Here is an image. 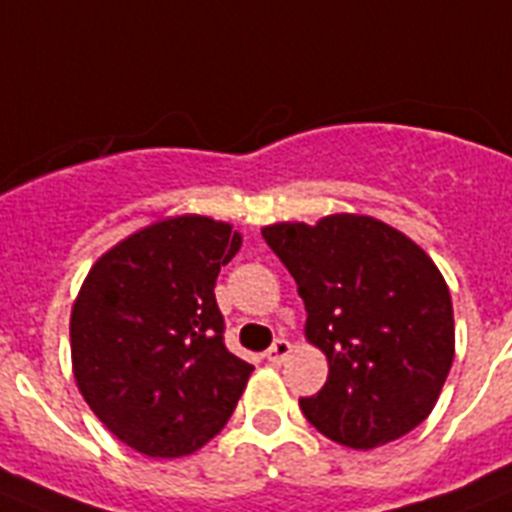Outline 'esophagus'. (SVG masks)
<instances>
[{"mask_svg": "<svg viewBox=\"0 0 512 512\" xmlns=\"http://www.w3.org/2000/svg\"><path fill=\"white\" fill-rule=\"evenodd\" d=\"M289 355H292V344L286 342V339H276V342L270 344V350L265 352L268 363H284Z\"/></svg>", "mask_w": 512, "mask_h": 512, "instance_id": "obj_1", "label": "esophagus"}]
</instances>
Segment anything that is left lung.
Masks as SVG:
<instances>
[{
    "instance_id": "left-lung-1",
    "label": "left lung",
    "mask_w": 512,
    "mask_h": 512,
    "mask_svg": "<svg viewBox=\"0 0 512 512\" xmlns=\"http://www.w3.org/2000/svg\"><path fill=\"white\" fill-rule=\"evenodd\" d=\"M263 239L297 281L305 336L328 378L299 407L352 450L413 431L434 410L455 357L450 289L426 252L368 215L273 223Z\"/></svg>"
}]
</instances>
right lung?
Wrapping results in <instances>:
<instances>
[{"label": "right lung", "instance_id": "obj_1", "mask_svg": "<svg viewBox=\"0 0 512 512\" xmlns=\"http://www.w3.org/2000/svg\"><path fill=\"white\" fill-rule=\"evenodd\" d=\"M242 247L228 223L178 215L99 257L70 313L73 376L120 442L184 458L228 423L252 365L228 352L215 278Z\"/></svg>", "mask_w": 512, "mask_h": 512}]
</instances>
